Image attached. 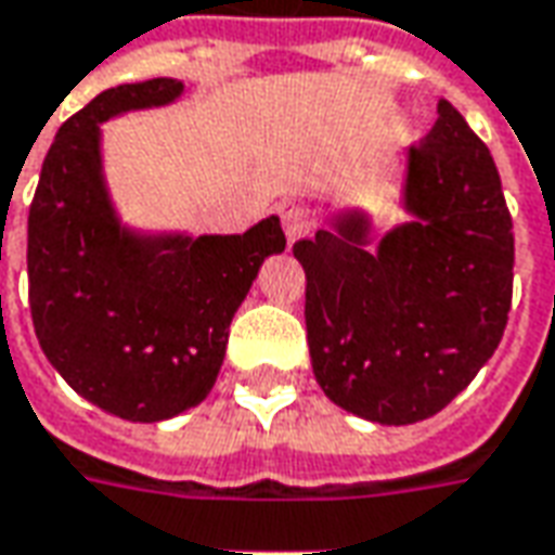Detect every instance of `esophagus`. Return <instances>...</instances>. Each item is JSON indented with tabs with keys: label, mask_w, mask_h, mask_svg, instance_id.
<instances>
[{
	"label": "esophagus",
	"mask_w": 555,
	"mask_h": 555,
	"mask_svg": "<svg viewBox=\"0 0 555 555\" xmlns=\"http://www.w3.org/2000/svg\"><path fill=\"white\" fill-rule=\"evenodd\" d=\"M279 219H282V228H285V237L288 243H297L300 237H306L312 231V219H309V210L297 201H282L276 207Z\"/></svg>",
	"instance_id": "obj_1"
}]
</instances>
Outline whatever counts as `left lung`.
<instances>
[{"label":"left lung","instance_id":"left-lung-1","mask_svg":"<svg viewBox=\"0 0 555 555\" xmlns=\"http://www.w3.org/2000/svg\"><path fill=\"white\" fill-rule=\"evenodd\" d=\"M417 216L366 249V219L297 240L306 339L321 390L375 424H417L451 402L502 343L514 294V222L495 162L460 111L409 153Z\"/></svg>","mask_w":555,"mask_h":555}]
</instances>
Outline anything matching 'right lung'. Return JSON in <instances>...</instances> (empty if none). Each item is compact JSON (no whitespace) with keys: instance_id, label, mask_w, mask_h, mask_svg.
<instances>
[{"instance_id":"right-lung-1","label":"right lung","mask_w":555,"mask_h":555,"mask_svg":"<svg viewBox=\"0 0 555 555\" xmlns=\"http://www.w3.org/2000/svg\"><path fill=\"white\" fill-rule=\"evenodd\" d=\"M180 80L104 89L62 122L29 207L26 270L35 336L77 393L126 421H165L216 385L228 324L267 255L276 216L234 237H131L102 183L99 122L168 104Z\"/></svg>"}]
</instances>
